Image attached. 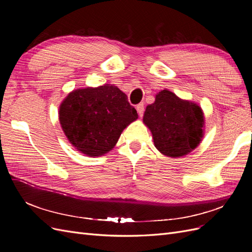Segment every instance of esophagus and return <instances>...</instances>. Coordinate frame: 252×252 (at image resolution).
I'll return each mask as SVG.
<instances>
[{
  "instance_id": "obj_1",
  "label": "esophagus",
  "mask_w": 252,
  "mask_h": 252,
  "mask_svg": "<svg viewBox=\"0 0 252 252\" xmlns=\"http://www.w3.org/2000/svg\"><path fill=\"white\" fill-rule=\"evenodd\" d=\"M136 111H138L140 117L143 116V113H144V104L143 103H140L139 105H136Z\"/></svg>"
}]
</instances>
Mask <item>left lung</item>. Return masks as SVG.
I'll return each instance as SVG.
<instances>
[{
  "mask_svg": "<svg viewBox=\"0 0 252 252\" xmlns=\"http://www.w3.org/2000/svg\"><path fill=\"white\" fill-rule=\"evenodd\" d=\"M143 123L151 131L156 148L170 158L187 156L199 146L204 136L202 108L168 89L156 94V101L144 112Z\"/></svg>",
  "mask_w": 252,
  "mask_h": 252,
  "instance_id": "8db88e82",
  "label": "left lung"
}]
</instances>
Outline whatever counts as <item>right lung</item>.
I'll return each mask as SVG.
<instances>
[{"label": "right lung", "mask_w": 252, "mask_h": 252, "mask_svg": "<svg viewBox=\"0 0 252 252\" xmlns=\"http://www.w3.org/2000/svg\"><path fill=\"white\" fill-rule=\"evenodd\" d=\"M127 95L113 84L72 90L60 105L61 127L72 146L87 157H102L138 119Z\"/></svg>", "instance_id": "obj_1"}]
</instances>
